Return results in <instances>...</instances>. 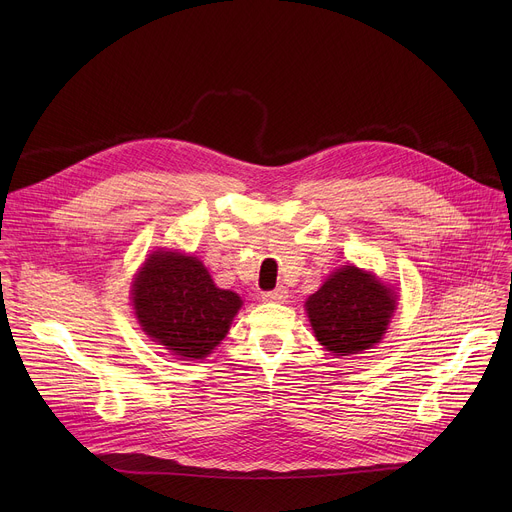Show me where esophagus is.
<instances>
[{
  "label": "esophagus",
  "mask_w": 512,
  "mask_h": 512,
  "mask_svg": "<svg viewBox=\"0 0 512 512\" xmlns=\"http://www.w3.org/2000/svg\"><path fill=\"white\" fill-rule=\"evenodd\" d=\"M287 300V289L283 285L275 287L273 291H265L263 294V302H275V304H281Z\"/></svg>",
  "instance_id": "1"
}]
</instances>
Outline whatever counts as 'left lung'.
I'll return each instance as SVG.
<instances>
[{
	"mask_svg": "<svg viewBox=\"0 0 512 512\" xmlns=\"http://www.w3.org/2000/svg\"><path fill=\"white\" fill-rule=\"evenodd\" d=\"M397 310V296L371 271L336 269L306 300L318 342L336 356H352L381 342Z\"/></svg>",
	"mask_w": 512,
	"mask_h": 512,
	"instance_id": "left-lung-1",
	"label": "left lung"
}]
</instances>
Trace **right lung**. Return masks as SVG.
Segmentation results:
<instances>
[{
    "instance_id": "add662e5",
    "label": "right lung",
    "mask_w": 512,
    "mask_h": 512,
    "mask_svg": "<svg viewBox=\"0 0 512 512\" xmlns=\"http://www.w3.org/2000/svg\"><path fill=\"white\" fill-rule=\"evenodd\" d=\"M131 300L141 330L180 358H204L227 336L243 300L216 287L192 255L154 251L137 271Z\"/></svg>"
}]
</instances>
